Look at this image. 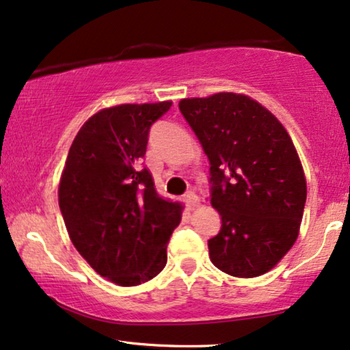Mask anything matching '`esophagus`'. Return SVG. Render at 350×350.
Listing matches in <instances>:
<instances>
[{
	"label": "esophagus",
	"mask_w": 350,
	"mask_h": 350,
	"mask_svg": "<svg viewBox=\"0 0 350 350\" xmlns=\"http://www.w3.org/2000/svg\"><path fill=\"white\" fill-rule=\"evenodd\" d=\"M184 202H185V204H187L190 209H192L195 206H198L200 198H198V195L195 193V192H187V193L184 195Z\"/></svg>",
	"instance_id": "1"
}]
</instances>
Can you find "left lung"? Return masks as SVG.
I'll return each instance as SVG.
<instances>
[{"instance_id":"8db88e82","label":"left lung","mask_w":350,"mask_h":350,"mask_svg":"<svg viewBox=\"0 0 350 350\" xmlns=\"http://www.w3.org/2000/svg\"><path fill=\"white\" fill-rule=\"evenodd\" d=\"M209 160L211 204L221 230L209 259L232 277L269 272L299 234L307 185L290 134L248 96L217 92L179 102Z\"/></svg>"}]
</instances>
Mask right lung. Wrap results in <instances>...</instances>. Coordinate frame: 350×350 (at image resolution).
Listing matches in <instances>:
<instances>
[{"mask_svg":"<svg viewBox=\"0 0 350 350\" xmlns=\"http://www.w3.org/2000/svg\"><path fill=\"white\" fill-rule=\"evenodd\" d=\"M172 102L104 109L83 124L68 150L59 206L70 240L88 264L120 286L152 280L183 204L157 193L142 166L148 131Z\"/></svg>","mask_w":350,"mask_h":350,"instance_id":"right-lung-1","label":"right lung"}]
</instances>
